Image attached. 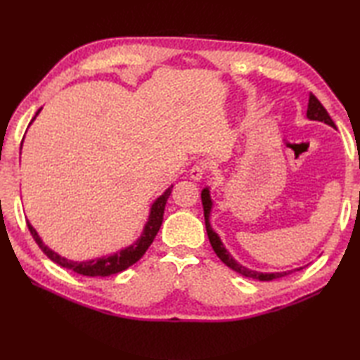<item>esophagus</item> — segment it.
Wrapping results in <instances>:
<instances>
[{"label": "esophagus", "instance_id": "34e87169", "mask_svg": "<svg viewBox=\"0 0 360 360\" xmlns=\"http://www.w3.org/2000/svg\"><path fill=\"white\" fill-rule=\"evenodd\" d=\"M205 173H207V165L205 164H195L192 168H190V178L195 181L202 179Z\"/></svg>", "mask_w": 360, "mask_h": 360}]
</instances>
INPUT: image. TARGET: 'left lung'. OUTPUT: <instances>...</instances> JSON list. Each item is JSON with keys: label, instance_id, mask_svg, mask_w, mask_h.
<instances>
[{"label": "left lung", "instance_id": "obj_1", "mask_svg": "<svg viewBox=\"0 0 360 360\" xmlns=\"http://www.w3.org/2000/svg\"><path fill=\"white\" fill-rule=\"evenodd\" d=\"M307 116L311 120H319V122H325L326 125H330L333 128H335V124L333 122V119L330 117V114L323 108V105L319 102V98L311 94L309 96V103H308V112ZM201 200H202V207H204V218H205V231H207L209 235V240L213 250H215V254L219 257L221 262H223L226 266L231 267L232 271L241 274L243 277H248V278H254V280H259V281H269V280H275V278H281V277H286V275L297 272V271H302L303 267H297L294 271H288V272H274V274H263V272H257V271H250L248 267H244L241 264H238L235 262V259L229 255V252L224 249L223 243H221L219 236L212 231L210 223H209V215H210V209H212V200H210V195H209V190L204 188L202 193H201Z\"/></svg>", "mask_w": 360, "mask_h": 360}]
</instances>
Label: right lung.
Returning a JSON list of instances; mask_svg holds the SVG:
<instances>
[{
    "label": "right lung",
    "instance_id": "obj_1",
    "mask_svg": "<svg viewBox=\"0 0 360 360\" xmlns=\"http://www.w3.org/2000/svg\"><path fill=\"white\" fill-rule=\"evenodd\" d=\"M38 112H40V110L37 111V114ZM170 193H172V187L168 188L162 196H159L156 202L151 205L148 223L143 229L142 236L133 244V246L120 250L114 255L91 259V262H71V259L60 257L58 254H56V252H52L48 246H44L43 241L40 240V236H38V233L35 232V229L29 224V221H27V227H29L30 235L34 236L35 243L38 244V248H40L43 250V254L49 259H52L53 263H57L58 266L65 267V269H71L80 275H86V277H108V275L119 274L122 271L128 269L129 266H133L143 257L145 252H147V249L151 246L153 240H155V236L158 235L160 224H162L164 209H165V204H167V200H168V196H170Z\"/></svg>",
    "mask_w": 360,
    "mask_h": 360
}]
</instances>
